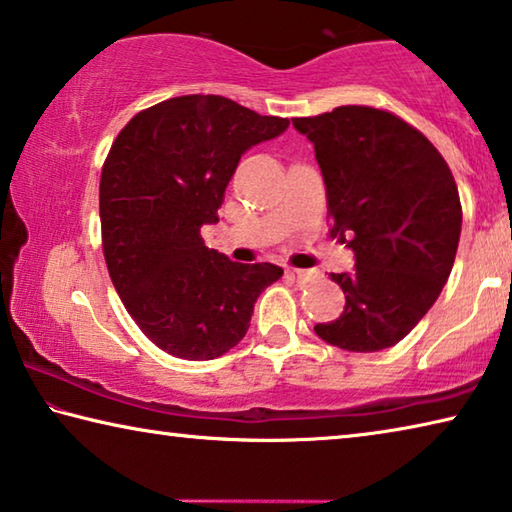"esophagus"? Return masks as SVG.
I'll return each mask as SVG.
<instances>
[{"mask_svg":"<svg viewBox=\"0 0 512 512\" xmlns=\"http://www.w3.org/2000/svg\"><path fill=\"white\" fill-rule=\"evenodd\" d=\"M293 275H296L300 282H316L320 277V273L314 271V268H293Z\"/></svg>","mask_w":512,"mask_h":512,"instance_id":"1","label":"esophagus"}]
</instances>
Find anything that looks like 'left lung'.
<instances>
[{
	"label": "left lung",
	"instance_id": "1",
	"mask_svg": "<svg viewBox=\"0 0 512 512\" xmlns=\"http://www.w3.org/2000/svg\"><path fill=\"white\" fill-rule=\"evenodd\" d=\"M293 126L314 144L329 235L354 253L352 273H332L343 314L314 332L348 352L391 348L452 273L463 223L452 171L418 128L379 108L339 106Z\"/></svg>",
	"mask_w": 512,
	"mask_h": 512
}]
</instances>
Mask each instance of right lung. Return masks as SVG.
<instances>
[{
	"mask_svg": "<svg viewBox=\"0 0 512 512\" xmlns=\"http://www.w3.org/2000/svg\"><path fill=\"white\" fill-rule=\"evenodd\" d=\"M289 119L219 94H187L128 121L101 171L103 257L146 339L178 359L207 361L244 339L253 307L282 277L275 264H237L207 248L225 187L250 146Z\"/></svg>",
	"mask_w": 512,
	"mask_h": 512,
	"instance_id": "add662e5",
	"label": "right lung"
}]
</instances>
